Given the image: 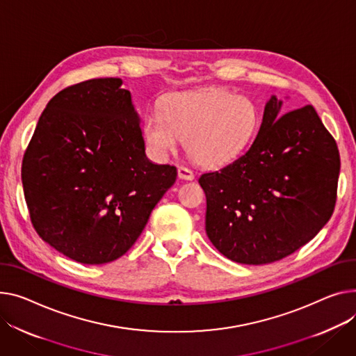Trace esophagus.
Listing matches in <instances>:
<instances>
[{
  "mask_svg": "<svg viewBox=\"0 0 356 356\" xmlns=\"http://www.w3.org/2000/svg\"><path fill=\"white\" fill-rule=\"evenodd\" d=\"M177 175H179V179H183V180H193L195 179L193 170H191L188 168H184V165H179Z\"/></svg>",
  "mask_w": 356,
  "mask_h": 356,
  "instance_id": "34e87169",
  "label": "esophagus"
}]
</instances>
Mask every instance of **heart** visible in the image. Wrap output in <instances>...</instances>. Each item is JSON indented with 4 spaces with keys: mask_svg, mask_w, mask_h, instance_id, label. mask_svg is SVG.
Returning a JSON list of instances; mask_svg holds the SVG:
<instances>
[{
    "mask_svg": "<svg viewBox=\"0 0 356 356\" xmlns=\"http://www.w3.org/2000/svg\"><path fill=\"white\" fill-rule=\"evenodd\" d=\"M260 124L256 103L225 88L176 92L161 111L143 122L147 147L159 157L172 153L183 140L186 154L204 168H219L238 159L253 141Z\"/></svg>",
    "mask_w": 356,
    "mask_h": 356,
    "instance_id": "heart-1",
    "label": "heart"
}]
</instances>
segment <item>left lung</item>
Returning a JSON list of instances; mask_svg holds the SVG:
<instances>
[{"label":"left lung","mask_w":356,"mask_h":356,"mask_svg":"<svg viewBox=\"0 0 356 356\" xmlns=\"http://www.w3.org/2000/svg\"><path fill=\"white\" fill-rule=\"evenodd\" d=\"M275 96L250 149L200 176L206 233L223 256L266 265L312 241L335 209L341 159L312 106L279 117Z\"/></svg>","instance_id":"left-lung-1"}]
</instances>
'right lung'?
Segmentation results:
<instances>
[{
    "mask_svg": "<svg viewBox=\"0 0 356 356\" xmlns=\"http://www.w3.org/2000/svg\"><path fill=\"white\" fill-rule=\"evenodd\" d=\"M120 79L70 86L44 108L21 179L40 238L84 265L123 256L175 184V165L145 153L140 118Z\"/></svg>",
    "mask_w": 356,
    "mask_h": 356,
    "instance_id": "add662e5",
    "label": "right lung"
}]
</instances>
